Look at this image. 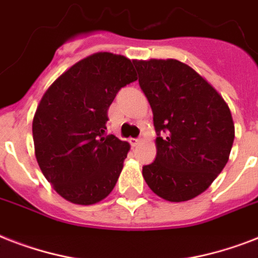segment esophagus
Listing matches in <instances>:
<instances>
[{
	"label": "esophagus",
	"mask_w": 258,
	"mask_h": 258,
	"mask_svg": "<svg viewBox=\"0 0 258 258\" xmlns=\"http://www.w3.org/2000/svg\"><path fill=\"white\" fill-rule=\"evenodd\" d=\"M130 143H131V146L135 147V146H138L141 143V139H139V138H131V139H130Z\"/></svg>",
	"instance_id": "obj_1"
}]
</instances>
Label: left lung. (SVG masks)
Returning <instances> with one entry per match:
<instances>
[{
	"label": "left lung",
	"instance_id": "obj_1",
	"mask_svg": "<svg viewBox=\"0 0 258 258\" xmlns=\"http://www.w3.org/2000/svg\"><path fill=\"white\" fill-rule=\"evenodd\" d=\"M134 64L157 133V158L143 166V178L163 200H192L228 163L234 141L230 109L220 93L183 62Z\"/></svg>",
	"mask_w": 258,
	"mask_h": 258
}]
</instances>
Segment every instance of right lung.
<instances>
[{
  "instance_id": "1",
  "label": "right lung",
  "mask_w": 258,
  "mask_h": 258,
  "mask_svg": "<svg viewBox=\"0 0 258 258\" xmlns=\"http://www.w3.org/2000/svg\"><path fill=\"white\" fill-rule=\"evenodd\" d=\"M135 80L134 61L100 52L71 67L44 93L32 124L36 159L72 204H96L115 187L130 145L107 135L108 108Z\"/></svg>"
}]
</instances>
